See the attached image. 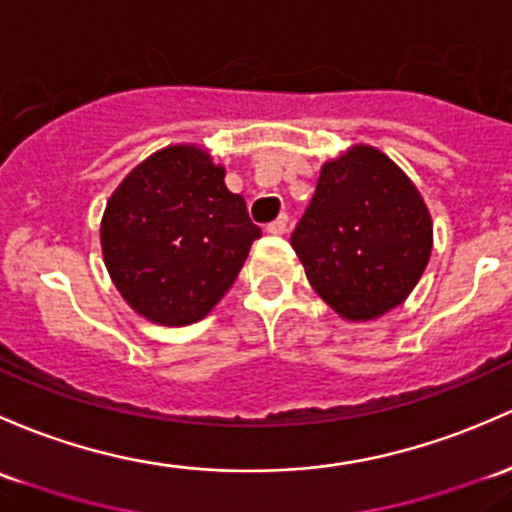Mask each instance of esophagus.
<instances>
[{
	"instance_id": "obj_1",
	"label": "esophagus",
	"mask_w": 512,
	"mask_h": 512,
	"mask_svg": "<svg viewBox=\"0 0 512 512\" xmlns=\"http://www.w3.org/2000/svg\"><path fill=\"white\" fill-rule=\"evenodd\" d=\"M287 223H289L287 215H279L277 220H272V223L267 225V233H270V235H284V233H287Z\"/></svg>"
}]
</instances>
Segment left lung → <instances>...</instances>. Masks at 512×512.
<instances>
[{"mask_svg":"<svg viewBox=\"0 0 512 512\" xmlns=\"http://www.w3.org/2000/svg\"><path fill=\"white\" fill-rule=\"evenodd\" d=\"M432 215L387 154L353 144L326 161L292 247L314 292L346 321H373L410 297L432 255Z\"/></svg>","mask_w":512,"mask_h":512,"instance_id":"8db88e82","label":"left lung"}]
</instances>
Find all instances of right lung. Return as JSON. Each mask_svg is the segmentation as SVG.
<instances>
[{"label":"right lung","instance_id":"add662e5","mask_svg":"<svg viewBox=\"0 0 512 512\" xmlns=\"http://www.w3.org/2000/svg\"><path fill=\"white\" fill-rule=\"evenodd\" d=\"M262 235L225 166L198 144H171L107 198L102 260L134 314L159 326L201 321L233 287Z\"/></svg>","mask_w":512,"mask_h":512}]
</instances>
